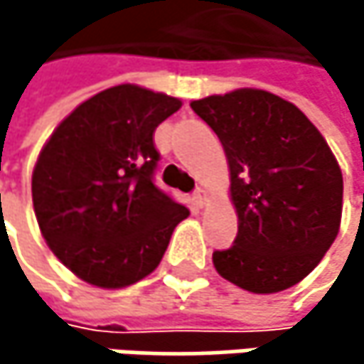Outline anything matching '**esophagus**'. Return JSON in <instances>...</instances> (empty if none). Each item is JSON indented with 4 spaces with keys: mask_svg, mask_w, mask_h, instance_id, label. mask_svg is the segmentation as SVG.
<instances>
[{
    "mask_svg": "<svg viewBox=\"0 0 364 364\" xmlns=\"http://www.w3.org/2000/svg\"><path fill=\"white\" fill-rule=\"evenodd\" d=\"M193 202H196L198 206H202V204L206 202V191H204L202 187H198V189L193 191Z\"/></svg>",
    "mask_w": 364,
    "mask_h": 364,
    "instance_id": "34e87169",
    "label": "esophagus"
}]
</instances>
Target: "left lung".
Returning a JSON list of instances; mask_svg holds the SVG:
<instances>
[{"label":"left lung","instance_id":"left-lung-1","mask_svg":"<svg viewBox=\"0 0 364 364\" xmlns=\"http://www.w3.org/2000/svg\"><path fill=\"white\" fill-rule=\"evenodd\" d=\"M219 136L238 234L215 251V269L267 295L304 280L341 223V168L318 128L293 103L257 88L191 101Z\"/></svg>","mask_w":364,"mask_h":364}]
</instances>
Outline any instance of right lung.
<instances>
[{
	"label": "right lung",
	"instance_id": "right-lung-1",
	"mask_svg": "<svg viewBox=\"0 0 364 364\" xmlns=\"http://www.w3.org/2000/svg\"><path fill=\"white\" fill-rule=\"evenodd\" d=\"M179 107L175 97L119 84L77 105L43 145L31 179L37 223L50 251L84 282H139L189 215L154 183V132Z\"/></svg>",
	"mask_w": 364,
	"mask_h": 364
}]
</instances>
